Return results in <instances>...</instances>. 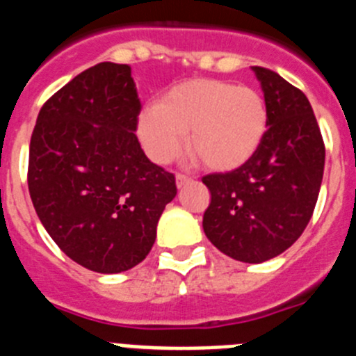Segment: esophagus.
Segmentation results:
<instances>
[{"label": "esophagus", "mask_w": 356, "mask_h": 356, "mask_svg": "<svg viewBox=\"0 0 356 356\" xmlns=\"http://www.w3.org/2000/svg\"><path fill=\"white\" fill-rule=\"evenodd\" d=\"M175 182H177V188L181 190V188L188 186L190 182H193V179L188 177V175H182V174H177L175 175Z\"/></svg>", "instance_id": "34e87169"}]
</instances>
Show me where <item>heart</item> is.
Masks as SVG:
<instances>
[{"instance_id":"heart-1","label":"heart","mask_w":356,"mask_h":356,"mask_svg":"<svg viewBox=\"0 0 356 356\" xmlns=\"http://www.w3.org/2000/svg\"><path fill=\"white\" fill-rule=\"evenodd\" d=\"M267 131L264 95L216 79L181 82L138 116V138L150 159L174 161L188 134L190 156L213 172H231L251 161Z\"/></svg>"}]
</instances>
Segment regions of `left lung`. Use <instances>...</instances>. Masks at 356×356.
Instances as JSON below:
<instances>
[{
  "instance_id": "left-lung-1",
  "label": "left lung",
  "mask_w": 356,
  "mask_h": 356,
  "mask_svg": "<svg viewBox=\"0 0 356 356\" xmlns=\"http://www.w3.org/2000/svg\"><path fill=\"white\" fill-rule=\"evenodd\" d=\"M252 71L268 107L264 145L240 168L202 177L211 193L204 233L243 264L276 258L301 236L324 172V141L305 92L267 67Z\"/></svg>"
}]
</instances>
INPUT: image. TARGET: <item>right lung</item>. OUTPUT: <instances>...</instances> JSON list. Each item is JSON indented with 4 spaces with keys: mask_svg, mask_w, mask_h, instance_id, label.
<instances>
[{
    "mask_svg": "<svg viewBox=\"0 0 356 356\" xmlns=\"http://www.w3.org/2000/svg\"><path fill=\"white\" fill-rule=\"evenodd\" d=\"M131 66L100 63L49 98L30 140L29 190L39 220L73 261L100 274L141 264L174 174L145 156Z\"/></svg>",
    "mask_w": 356,
    "mask_h": 356,
    "instance_id": "obj_1",
    "label": "right lung"
}]
</instances>
